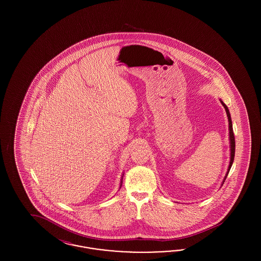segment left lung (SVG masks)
I'll list each match as a JSON object with an SVG mask.
<instances>
[{
    "label": "left lung",
    "instance_id": "8db88e82",
    "mask_svg": "<svg viewBox=\"0 0 261 261\" xmlns=\"http://www.w3.org/2000/svg\"><path fill=\"white\" fill-rule=\"evenodd\" d=\"M220 101H221V103H222V106H223L224 109H225V111H226V113H227V116H228V121H229V140H230V150H231V153H230V155H231V156H230V164H229V167H228L226 176H225V178H224V183L225 179L227 178V175H228L230 169H231V166H232V164H233L234 158H235V136H234V132H233V125H232V120H231V115H230L229 110H228L227 106L224 103L221 99H220ZM223 183H222V185H223Z\"/></svg>",
    "mask_w": 261,
    "mask_h": 261
}]
</instances>
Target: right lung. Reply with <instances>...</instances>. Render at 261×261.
I'll use <instances>...</instances> for the list:
<instances>
[{
	"mask_svg": "<svg viewBox=\"0 0 261 261\" xmlns=\"http://www.w3.org/2000/svg\"><path fill=\"white\" fill-rule=\"evenodd\" d=\"M122 177H123V176H122ZM120 184H122V178H121V183H120ZM120 187H121V185H120Z\"/></svg>",
	"mask_w": 261,
	"mask_h": 261,
	"instance_id": "right-lung-1",
	"label": "right lung"
}]
</instances>
